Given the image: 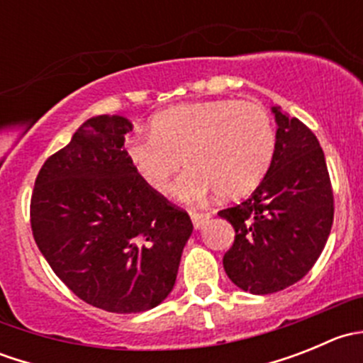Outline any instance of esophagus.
<instances>
[{"mask_svg":"<svg viewBox=\"0 0 363 363\" xmlns=\"http://www.w3.org/2000/svg\"><path fill=\"white\" fill-rule=\"evenodd\" d=\"M189 216H191V221H193V226H195L196 230L202 228L205 223L211 219V214L208 212H196V211H189Z\"/></svg>","mask_w":363,"mask_h":363,"instance_id":"obj_1","label":"esophagus"}]
</instances>
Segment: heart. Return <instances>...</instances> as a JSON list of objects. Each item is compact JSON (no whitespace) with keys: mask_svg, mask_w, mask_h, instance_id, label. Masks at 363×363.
Masks as SVG:
<instances>
[{"mask_svg":"<svg viewBox=\"0 0 363 363\" xmlns=\"http://www.w3.org/2000/svg\"><path fill=\"white\" fill-rule=\"evenodd\" d=\"M277 135L263 105L239 100L182 104L149 121V138L130 142L126 156L149 189L167 195L182 160L188 174L179 196L196 202L216 195L235 200L263 181L276 155Z\"/></svg>","mask_w":363,"mask_h":363,"instance_id":"1","label":"heart"}]
</instances>
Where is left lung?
<instances>
[{"label":"left lung","mask_w":363,"mask_h":363,"mask_svg":"<svg viewBox=\"0 0 363 363\" xmlns=\"http://www.w3.org/2000/svg\"><path fill=\"white\" fill-rule=\"evenodd\" d=\"M276 155L246 202L218 214L235 230L223 256L233 284L255 295L284 290L320 258L334 223V191L316 135L272 107Z\"/></svg>","instance_id":"8db88e82"}]
</instances>
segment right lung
I'll return each mask as SVG.
<instances>
[{
  "mask_svg": "<svg viewBox=\"0 0 363 363\" xmlns=\"http://www.w3.org/2000/svg\"><path fill=\"white\" fill-rule=\"evenodd\" d=\"M123 116H96L40 168L31 230L50 269L80 300L128 314L156 307L177 277L193 232L188 212L131 167Z\"/></svg>",
  "mask_w": 363,
  "mask_h": 363,
  "instance_id": "right-lung-1",
  "label": "right lung"
}]
</instances>
